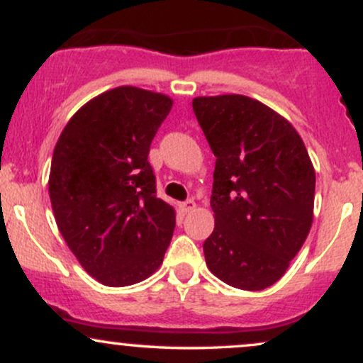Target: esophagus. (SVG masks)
I'll list each match as a JSON object with an SVG mask.
<instances>
[{
  "instance_id": "1",
  "label": "esophagus",
  "mask_w": 363,
  "mask_h": 363,
  "mask_svg": "<svg viewBox=\"0 0 363 363\" xmlns=\"http://www.w3.org/2000/svg\"><path fill=\"white\" fill-rule=\"evenodd\" d=\"M194 208H196L194 199H186L184 203H181V211H182V213H189V211H193Z\"/></svg>"
}]
</instances>
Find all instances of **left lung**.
Wrapping results in <instances>:
<instances>
[{
	"mask_svg": "<svg viewBox=\"0 0 363 363\" xmlns=\"http://www.w3.org/2000/svg\"><path fill=\"white\" fill-rule=\"evenodd\" d=\"M193 111L216 157L210 272L240 290L285 274L312 225L315 172L295 128L245 95L196 97Z\"/></svg>",
	"mask_w": 363,
	"mask_h": 363,
	"instance_id": "obj_1",
	"label": "left lung"
}]
</instances>
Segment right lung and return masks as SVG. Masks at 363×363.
Here are the masks:
<instances>
[{
  "label": "right lung",
  "mask_w": 363,
  "mask_h": 363,
  "mask_svg": "<svg viewBox=\"0 0 363 363\" xmlns=\"http://www.w3.org/2000/svg\"><path fill=\"white\" fill-rule=\"evenodd\" d=\"M170 109L167 95L118 86L86 102L54 147V218L85 272L102 285L138 283L164 261L176 213L157 198L148 152Z\"/></svg>",
  "instance_id": "1"
}]
</instances>
